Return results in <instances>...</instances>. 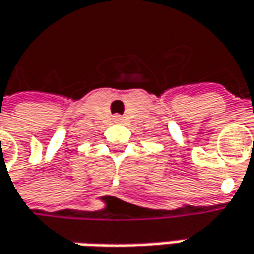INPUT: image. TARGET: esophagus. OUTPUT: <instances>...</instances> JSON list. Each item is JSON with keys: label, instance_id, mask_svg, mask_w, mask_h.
Listing matches in <instances>:
<instances>
[{"label": "esophagus", "instance_id": "1", "mask_svg": "<svg viewBox=\"0 0 254 254\" xmlns=\"http://www.w3.org/2000/svg\"><path fill=\"white\" fill-rule=\"evenodd\" d=\"M114 120H116V122H119V120H120V116H114Z\"/></svg>", "mask_w": 254, "mask_h": 254}]
</instances>
